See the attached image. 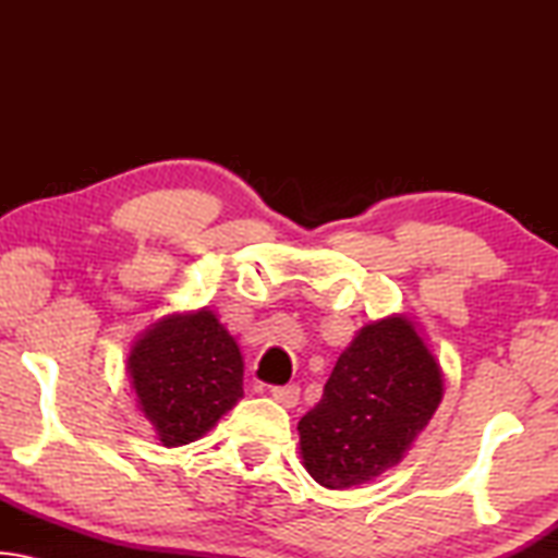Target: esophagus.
I'll use <instances>...</instances> for the list:
<instances>
[{
    "instance_id": "1",
    "label": "esophagus",
    "mask_w": 558,
    "mask_h": 558,
    "mask_svg": "<svg viewBox=\"0 0 558 558\" xmlns=\"http://www.w3.org/2000/svg\"><path fill=\"white\" fill-rule=\"evenodd\" d=\"M270 396H272V401L286 405V409H292V405H298V401H300V389L295 384H292V386H276V389H270Z\"/></svg>"
}]
</instances>
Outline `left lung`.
Segmentation results:
<instances>
[{
    "label": "left lung",
    "mask_w": 558,
    "mask_h": 558,
    "mask_svg": "<svg viewBox=\"0 0 558 558\" xmlns=\"http://www.w3.org/2000/svg\"><path fill=\"white\" fill-rule=\"evenodd\" d=\"M446 379L418 325L389 315L359 329L323 399L298 423L300 458L327 489H352L399 465L428 426Z\"/></svg>",
    "instance_id": "left-lung-1"
}]
</instances>
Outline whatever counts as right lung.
<instances>
[{
    "instance_id": "right-lung-1",
    "label": "right lung",
    "mask_w": 558,
    "mask_h": 558,
    "mask_svg": "<svg viewBox=\"0 0 558 558\" xmlns=\"http://www.w3.org/2000/svg\"><path fill=\"white\" fill-rule=\"evenodd\" d=\"M128 376L165 448L199 440L243 399L239 342L209 307L169 313L137 335Z\"/></svg>"
}]
</instances>
